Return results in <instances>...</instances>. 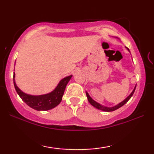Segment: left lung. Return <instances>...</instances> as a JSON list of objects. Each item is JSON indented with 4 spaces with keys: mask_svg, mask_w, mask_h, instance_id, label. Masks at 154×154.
Here are the masks:
<instances>
[{
    "mask_svg": "<svg viewBox=\"0 0 154 154\" xmlns=\"http://www.w3.org/2000/svg\"><path fill=\"white\" fill-rule=\"evenodd\" d=\"M127 49H128V50H129V49H128V48H127ZM129 51H130V50H129ZM135 88H136V86H135V87H134L133 91H132V92H131V94H130V95L128 96V97L126 98L125 100H123V102H121V103H120V104H119L118 105H116V106H113V107H106V106H102V105H101L100 104H99V103L95 102V101L93 100L91 97H90V95H89V94H88L87 92H86V95H87L88 100V102H89L90 103V104L92 105V106L95 107V108L100 109V110H102V111H108V112H109V111H113L116 110V109H119L120 107L123 106V105L125 104V103H127V102H128V100H129L131 98V97L132 96V94H134V90H135Z\"/></svg>",
    "mask_w": 154,
    "mask_h": 154,
    "instance_id": "left-lung-1",
    "label": "left lung"
}]
</instances>
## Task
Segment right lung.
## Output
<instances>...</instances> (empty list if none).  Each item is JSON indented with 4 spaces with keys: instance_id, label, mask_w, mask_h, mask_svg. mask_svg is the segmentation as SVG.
Masks as SVG:
<instances>
[{
    "instance_id": "1",
    "label": "right lung",
    "mask_w": 154,
    "mask_h": 154,
    "mask_svg": "<svg viewBox=\"0 0 154 154\" xmlns=\"http://www.w3.org/2000/svg\"><path fill=\"white\" fill-rule=\"evenodd\" d=\"M71 76L72 75H69L61 80L55 89L50 93L38 96L26 94L19 89L14 81V73L13 75V82L14 88L19 96L29 106L37 111H48L54 108L61 102L65 88L67 83L70 81Z\"/></svg>"
}]
</instances>
